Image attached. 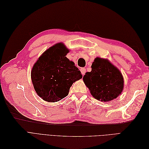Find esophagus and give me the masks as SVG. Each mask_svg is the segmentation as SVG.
Wrapping results in <instances>:
<instances>
[{"instance_id": "1", "label": "esophagus", "mask_w": 149, "mask_h": 149, "mask_svg": "<svg viewBox=\"0 0 149 149\" xmlns=\"http://www.w3.org/2000/svg\"><path fill=\"white\" fill-rule=\"evenodd\" d=\"M80 71H81V73L83 76H84V74L86 73V69L84 68H81L80 69Z\"/></svg>"}]
</instances>
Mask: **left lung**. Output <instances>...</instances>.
Masks as SVG:
<instances>
[{"label":"left lung","mask_w":149,"mask_h":149,"mask_svg":"<svg viewBox=\"0 0 149 149\" xmlns=\"http://www.w3.org/2000/svg\"><path fill=\"white\" fill-rule=\"evenodd\" d=\"M91 68V72L83 76L91 95L104 102L118 97L124 88V79L120 71L109 60L99 57L95 58Z\"/></svg>","instance_id":"8db88e82"}]
</instances>
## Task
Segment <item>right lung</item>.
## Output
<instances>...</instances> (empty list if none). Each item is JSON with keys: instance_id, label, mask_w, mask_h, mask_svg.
Returning <instances> with one entry per match:
<instances>
[{"instance_id": "add662e5", "label": "right lung", "mask_w": 149, "mask_h": 149, "mask_svg": "<svg viewBox=\"0 0 149 149\" xmlns=\"http://www.w3.org/2000/svg\"><path fill=\"white\" fill-rule=\"evenodd\" d=\"M68 52L63 43H56L34 64L31 81L36 93L44 101H59L68 96L73 83L82 78L79 69L66 57Z\"/></svg>"}]
</instances>
